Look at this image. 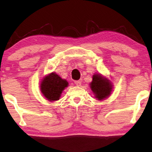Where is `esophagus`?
<instances>
[{"label":"esophagus","mask_w":152,"mask_h":152,"mask_svg":"<svg viewBox=\"0 0 152 152\" xmlns=\"http://www.w3.org/2000/svg\"><path fill=\"white\" fill-rule=\"evenodd\" d=\"M74 83H75V84L76 85V86H80L81 85V80H78V81H75Z\"/></svg>","instance_id":"obj_1"}]
</instances>
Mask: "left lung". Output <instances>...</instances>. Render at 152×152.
<instances>
[{"label": "left lung", "mask_w": 152, "mask_h": 152, "mask_svg": "<svg viewBox=\"0 0 152 152\" xmlns=\"http://www.w3.org/2000/svg\"><path fill=\"white\" fill-rule=\"evenodd\" d=\"M90 85L92 91L95 94V97L98 100L107 98L112 89V86L109 80L100 74L94 75L93 80Z\"/></svg>", "instance_id": "obj_1"}]
</instances>
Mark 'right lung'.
Returning <instances> with one entry per match:
<instances>
[{
	"mask_svg": "<svg viewBox=\"0 0 152 152\" xmlns=\"http://www.w3.org/2000/svg\"><path fill=\"white\" fill-rule=\"evenodd\" d=\"M68 82L55 73L46 76L41 82V90L44 96L50 101L58 100L63 90L68 86Z\"/></svg>",
	"mask_w": 152,
	"mask_h": 152,
	"instance_id": "add662e5",
	"label": "right lung"
}]
</instances>
